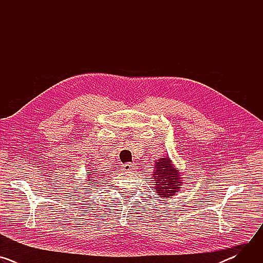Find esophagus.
I'll list each match as a JSON object with an SVG mask.
<instances>
[{
  "label": "esophagus",
  "instance_id": "esophagus-1",
  "mask_svg": "<svg viewBox=\"0 0 263 263\" xmlns=\"http://www.w3.org/2000/svg\"><path fill=\"white\" fill-rule=\"evenodd\" d=\"M123 171L124 172H131V171H134V170H136V166H135V164H133V163H130V162H127L126 164H123Z\"/></svg>",
  "mask_w": 263,
  "mask_h": 263
}]
</instances>
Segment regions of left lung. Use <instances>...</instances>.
Listing matches in <instances>:
<instances>
[{"label":"left lung","instance_id":"8db88e82","mask_svg":"<svg viewBox=\"0 0 263 263\" xmlns=\"http://www.w3.org/2000/svg\"><path fill=\"white\" fill-rule=\"evenodd\" d=\"M156 162V170L153 174L155 179V190L157 195L162 198H171L179 192L181 181L180 174L176 170L168 157L161 158Z\"/></svg>","mask_w":263,"mask_h":263}]
</instances>
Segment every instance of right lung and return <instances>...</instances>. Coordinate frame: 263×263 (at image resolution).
Listing matches in <instances>:
<instances>
[{
    "label": "right lung",
    "mask_w": 263,
    "mask_h": 263,
    "mask_svg": "<svg viewBox=\"0 0 263 263\" xmlns=\"http://www.w3.org/2000/svg\"><path fill=\"white\" fill-rule=\"evenodd\" d=\"M87 175H89V176H90V175H91V174H87ZM89 180H91V179H89Z\"/></svg>",
    "instance_id": "obj_1"
}]
</instances>
